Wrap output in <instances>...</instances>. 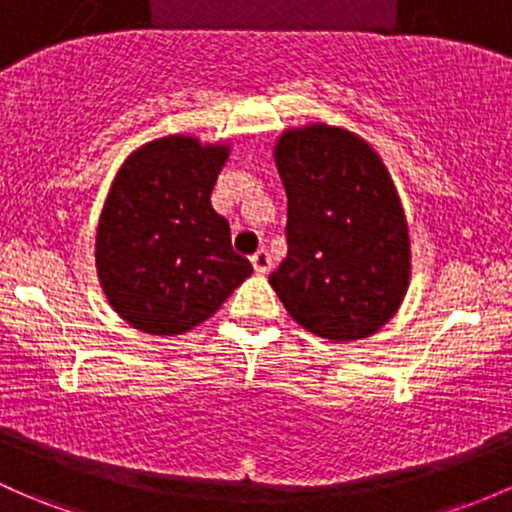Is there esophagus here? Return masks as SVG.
<instances>
[{"mask_svg":"<svg viewBox=\"0 0 512 512\" xmlns=\"http://www.w3.org/2000/svg\"><path fill=\"white\" fill-rule=\"evenodd\" d=\"M250 262H252V267H255L257 274H267V272H270V267H272V257H270V252H267V250H257L255 255L250 257Z\"/></svg>","mask_w":512,"mask_h":512,"instance_id":"34e87169","label":"esophagus"}]
</instances>
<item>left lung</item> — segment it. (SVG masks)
<instances>
[{"instance_id": "8db88e82", "label": "left lung", "mask_w": 512, "mask_h": 512, "mask_svg": "<svg viewBox=\"0 0 512 512\" xmlns=\"http://www.w3.org/2000/svg\"><path fill=\"white\" fill-rule=\"evenodd\" d=\"M287 257L270 274L306 331L355 341L395 316L410 284V235L378 154L346 129L311 125L279 137Z\"/></svg>"}]
</instances>
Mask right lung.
<instances>
[{
	"label": "right lung",
	"mask_w": 512,
	"mask_h": 512,
	"mask_svg": "<svg viewBox=\"0 0 512 512\" xmlns=\"http://www.w3.org/2000/svg\"><path fill=\"white\" fill-rule=\"evenodd\" d=\"M228 147L191 137L144 144L102 208L95 265L112 309L134 328L171 336L198 326L252 274L211 206Z\"/></svg>",
	"instance_id": "obj_1"
}]
</instances>
